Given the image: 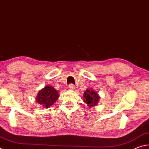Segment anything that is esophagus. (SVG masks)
<instances>
[{
  "label": "esophagus",
  "instance_id": "obj_1",
  "mask_svg": "<svg viewBox=\"0 0 149 149\" xmlns=\"http://www.w3.org/2000/svg\"><path fill=\"white\" fill-rule=\"evenodd\" d=\"M75 85H74V84H70L69 85V86L68 87V89H69V90H74V89H75Z\"/></svg>",
  "mask_w": 149,
  "mask_h": 149
}]
</instances>
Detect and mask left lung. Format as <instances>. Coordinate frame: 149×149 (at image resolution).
<instances>
[{"mask_svg": "<svg viewBox=\"0 0 149 149\" xmlns=\"http://www.w3.org/2000/svg\"><path fill=\"white\" fill-rule=\"evenodd\" d=\"M84 98V102L89 107L97 105L98 102H99V100L100 99V97L98 95V93L92 89L90 90L87 89L86 91H85Z\"/></svg>", "mask_w": 149, "mask_h": 149, "instance_id": "obj_1", "label": "left lung"}]
</instances>
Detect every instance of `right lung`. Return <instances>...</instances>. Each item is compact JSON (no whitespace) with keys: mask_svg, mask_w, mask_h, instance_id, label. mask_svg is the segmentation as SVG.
Returning a JSON list of instances; mask_svg holds the SVG:
<instances>
[{"mask_svg":"<svg viewBox=\"0 0 149 149\" xmlns=\"http://www.w3.org/2000/svg\"><path fill=\"white\" fill-rule=\"evenodd\" d=\"M58 92L51 86H46L39 92L36 101L45 108H49L56 101Z\"/></svg>","mask_w":149,"mask_h":149,"instance_id":"add662e5","label":"right lung"}]
</instances>
